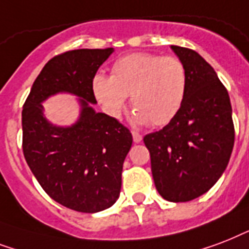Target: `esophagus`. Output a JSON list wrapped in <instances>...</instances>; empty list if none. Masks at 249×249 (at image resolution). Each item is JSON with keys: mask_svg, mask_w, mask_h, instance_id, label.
<instances>
[{"mask_svg": "<svg viewBox=\"0 0 249 249\" xmlns=\"http://www.w3.org/2000/svg\"><path fill=\"white\" fill-rule=\"evenodd\" d=\"M132 139H134L135 142H140L142 140V136L136 131H132Z\"/></svg>", "mask_w": 249, "mask_h": 249, "instance_id": "34e87169", "label": "esophagus"}]
</instances>
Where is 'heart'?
Here are the masks:
<instances>
[{"label":"heart","mask_w":249,"mask_h":249,"mask_svg":"<svg viewBox=\"0 0 249 249\" xmlns=\"http://www.w3.org/2000/svg\"><path fill=\"white\" fill-rule=\"evenodd\" d=\"M188 88L186 66L174 55L131 53L117 59L111 76L96 74L92 90L107 114L118 118L131 94L138 123L160 127L182 109Z\"/></svg>","instance_id":"heart-1"}]
</instances>
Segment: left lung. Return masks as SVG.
<instances>
[{"mask_svg":"<svg viewBox=\"0 0 249 249\" xmlns=\"http://www.w3.org/2000/svg\"><path fill=\"white\" fill-rule=\"evenodd\" d=\"M171 49L186 66V100L162 130L144 136V144L159 194L167 201L184 203L211 190L223 174L235 130L229 92L214 69L192 49Z\"/></svg>","mask_w":249,"mask_h":249,"instance_id":"8db88e82","label":"left lung"}]
</instances>
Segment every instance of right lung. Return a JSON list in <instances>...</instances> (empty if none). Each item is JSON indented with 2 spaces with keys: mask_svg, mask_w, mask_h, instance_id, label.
I'll list each match as a JSON object with an SVG mask.
<instances>
[{
  "mask_svg": "<svg viewBox=\"0 0 249 249\" xmlns=\"http://www.w3.org/2000/svg\"><path fill=\"white\" fill-rule=\"evenodd\" d=\"M113 48L76 49L58 54L38 74L23 105V155L42 190L63 207L96 213L117 201L123 162L132 145L130 130L105 113H96L92 79ZM67 91L80 97L78 122L52 125L41 103Z\"/></svg>",
  "mask_w": 249,
  "mask_h": 249,
  "instance_id": "add662e5",
  "label": "right lung"
}]
</instances>
